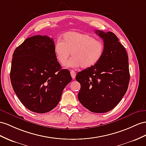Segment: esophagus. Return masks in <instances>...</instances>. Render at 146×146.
<instances>
[{"label":"esophagus","mask_w":146,"mask_h":146,"mask_svg":"<svg viewBox=\"0 0 146 146\" xmlns=\"http://www.w3.org/2000/svg\"><path fill=\"white\" fill-rule=\"evenodd\" d=\"M70 73H71V76H72V78L74 80V78H75V77H76V72H74V70H71Z\"/></svg>","instance_id":"34e87169"}]
</instances>
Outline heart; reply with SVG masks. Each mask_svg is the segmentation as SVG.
<instances>
[{"label":"heart","mask_w":146,"mask_h":146,"mask_svg":"<svg viewBox=\"0 0 146 146\" xmlns=\"http://www.w3.org/2000/svg\"><path fill=\"white\" fill-rule=\"evenodd\" d=\"M104 52L102 40L75 31L65 33L54 46L56 58L62 65L65 64L72 53L73 57L66 64V67L70 68H90L99 62Z\"/></svg>","instance_id":"1"}]
</instances>
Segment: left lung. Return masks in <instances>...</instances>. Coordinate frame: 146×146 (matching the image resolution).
<instances>
[{"label":"left lung","instance_id":"1","mask_svg":"<svg viewBox=\"0 0 146 146\" xmlns=\"http://www.w3.org/2000/svg\"><path fill=\"white\" fill-rule=\"evenodd\" d=\"M96 33L104 40V54L97 64L77 73L76 80L81 84L78 97L89 111L106 113L118 105L128 89V57L113 33Z\"/></svg>","mask_w":146,"mask_h":146}]
</instances>
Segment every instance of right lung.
Here are the masks:
<instances>
[{
  "label": "right lung",
  "instance_id": "right-lung-1",
  "mask_svg": "<svg viewBox=\"0 0 146 146\" xmlns=\"http://www.w3.org/2000/svg\"><path fill=\"white\" fill-rule=\"evenodd\" d=\"M54 46L50 37L36 35L25 39L13 54L10 76L13 91L23 105L36 113L54 109L72 80L70 71L57 62Z\"/></svg>",
  "mask_w": 146,
  "mask_h": 146
}]
</instances>
